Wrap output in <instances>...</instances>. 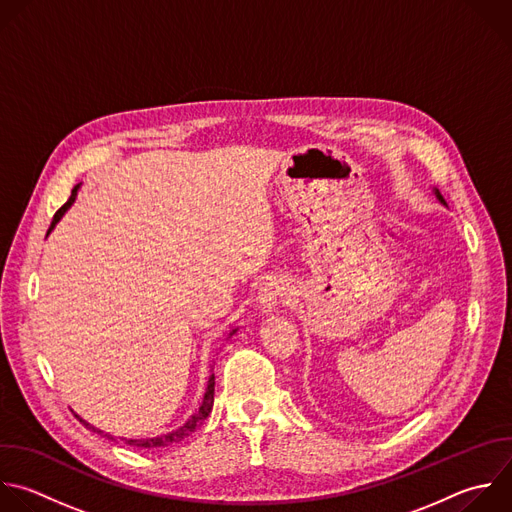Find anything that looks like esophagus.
Returning <instances> with one entry per match:
<instances>
[{
    "mask_svg": "<svg viewBox=\"0 0 512 512\" xmlns=\"http://www.w3.org/2000/svg\"><path fill=\"white\" fill-rule=\"evenodd\" d=\"M289 295V283L283 279H269L259 291V307L263 313L275 311Z\"/></svg>",
    "mask_w": 512,
    "mask_h": 512,
    "instance_id": "esophagus-1",
    "label": "esophagus"
}]
</instances>
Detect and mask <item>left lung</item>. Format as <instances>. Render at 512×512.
Returning <instances> with one entry per match:
<instances>
[{
  "label": "left lung",
  "mask_w": 512,
  "mask_h": 512,
  "mask_svg": "<svg viewBox=\"0 0 512 512\" xmlns=\"http://www.w3.org/2000/svg\"><path fill=\"white\" fill-rule=\"evenodd\" d=\"M432 193H434V195H436V199H438V203H440V205H444V207H446V201H444V197H442V195H440V191H438V189H434V191H432Z\"/></svg>",
  "instance_id": "left-lung-1"
}]
</instances>
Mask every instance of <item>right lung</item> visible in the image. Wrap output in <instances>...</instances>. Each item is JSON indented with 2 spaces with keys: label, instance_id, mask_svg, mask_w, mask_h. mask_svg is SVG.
<instances>
[{
  "label": "right lung",
  "instance_id": "right-lung-1",
  "mask_svg": "<svg viewBox=\"0 0 512 512\" xmlns=\"http://www.w3.org/2000/svg\"><path fill=\"white\" fill-rule=\"evenodd\" d=\"M78 189H80V185H76L74 187V191H72V197L68 199V203L54 215V221H52V227L48 229V235L52 233V229L60 223V219L66 215V211L74 205V201H76V197H78ZM233 333H237V327L229 333V337L233 335ZM213 402H215V374H211L209 376V382H207V390H205V396H203V402H201V406L195 410V414L183 424V426H179L177 430H173V432H166V434H160V436H152V438H122V436H112L110 432H104V430H100V428H96V426H92L90 422H86V420H82L78 414H76V418L88 428V430H92L94 434H100V436H104V438H108V440H114V442H122V444H126V446H134V448H148V450H154V448H166V446H170V444H177V442H181V440H185L187 436H191L205 420H207V416L211 414V410H213Z\"/></svg>",
  "mask_w": 512,
  "mask_h": 512
}]
</instances>
